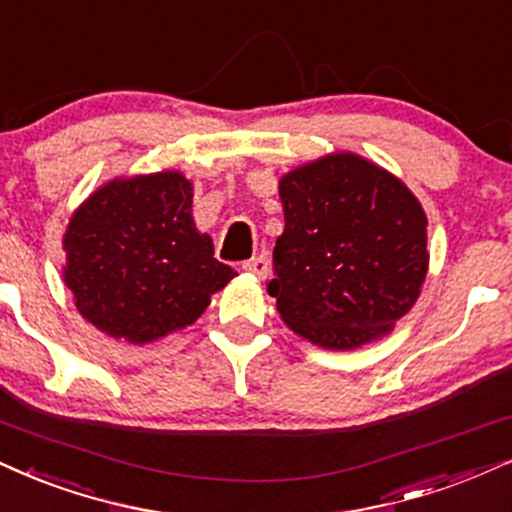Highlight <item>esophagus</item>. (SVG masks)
Masks as SVG:
<instances>
[{"instance_id":"esophagus-1","label":"esophagus","mask_w":512,"mask_h":512,"mask_svg":"<svg viewBox=\"0 0 512 512\" xmlns=\"http://www.w3.org/2000/svg\"><path fill=\"white\" fill-rule=\"evenodd\" d=\"M242 270H246V273L256 275V277H266L268 275V258L266 256H251L249 261L242 263Z\"/></svg>"}]
</instances>
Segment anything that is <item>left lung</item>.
Listing matches in <instances>:
<instances>
[{"instance_id":"left-lung-1","label":"left lung","mask_w":512,"mask_h":512,"mask_svg":"<svg viewBox=\"0 0 512 512\" xmlns=\"http://www.w3.org/2000/svg\"><path fill=\"white\" fill-rule=\"evenodd\" d=\"M285 232L273 280L282 320L327 349H356L410 311L427 275V218L410 189L353 154L280 180Z\"/></svg>"}]
</instances>
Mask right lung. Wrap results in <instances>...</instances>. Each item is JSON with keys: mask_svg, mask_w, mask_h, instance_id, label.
I'll use <instances>...</instances> for the list:
<instances>
[{"mask_svg": "<svg viewBox=\"0 0 512 512\" xmlns=\"http://www.w3.org/2000/svg\"><path fill=\"white\" fill-rule=\"evenodd\" d=\"M63 249L78 311L135 344L192 325L237 275L197 232L192 185L173 170L94 192L68 225Z\"/></svg>", "mask_w": 512, "mask_h": 512, "instance_id": "right-lung-1", "label": "right lung"}]
</instances>
